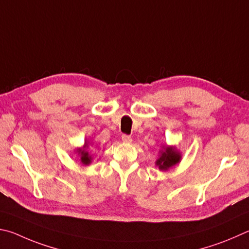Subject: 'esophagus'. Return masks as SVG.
Returning a JSON list of instances; mask_svg holds the SVG:
<instances>
[{"instance_id":"obj_1","label":"esophagus","mask_w":249,"mask_h":249,"mask_svg":"<svg viewBox=\"0 0 249 249\" xmlns=\"http://www.w3.org/2000/svg\"><path fill=\"white\" fill-rule=\"evenodd\" d=\"M121 139L124 143H131L132 142V138L130 136H127V134H124V136L121 137Z\"/></svg>"}]
</instances>
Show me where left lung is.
Listing matches in <instances>:
<instances>
[{
	"label": "left lung",
	"mask_w": 249,
	"mask_h": 249,
	"mask_svg": "<svg viewBox=\"0 0 249 249\" xmlns=\"http://www.w3.org/2000/svg\"><path fill=\"white\" fill-rule=\"evenodd\" d=\"M181 155L179 152L177 151L175 146L163 145L162 150L160 151V158L156 160L155 165L160 169V171L166 172L169 168L174 167L176 164L179 163Z\"/></svg>",
	"instance_id": "left-lung-1"
}]
</instances>
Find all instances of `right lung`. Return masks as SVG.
<instances>
[{
    "label": "right lung",
    "instance_id": "right-lung-1",
    "mask_svg": "<svg viewBox=\"0 0 249 249\" xmlns=\"http://www.w3.org/2000/svg\"><path fill=\"white\" fill-rule=\"evenodd\" d=\"M87 147H89V144L87 142H85L83 149H77V153L80 155V160L83 165H89L91 163V156L89 155V151H87Z\"/></svg>",
    "mask_w": 249,
    "mask_h": 249
}]
</instances>
